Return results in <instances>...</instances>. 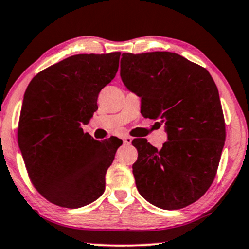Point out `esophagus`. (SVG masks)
I'll return each instance as SVG.
<instances>
[{
    "label": "esophagus",
    "instance_id": "esophagus-1",
    "mask_svg": "<svg viewBox=\"0 0 249 249\" xmlns=\"http://www.w3.org/2000/svg\"><path fill=\"white\" fill-rule=\"evenodd\" d=\"M123 140H124V143H126V144H131L132 140H133V138H131V137H128V135H126V137L123 138Z\"/></svg>",
    "mask_w": 249,
    "mask_h": 249
}]
</instances>
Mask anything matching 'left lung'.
<instances>
[{
	"instance_id": "1",
	"label": "left lung",
	"mask_w": 249,
	"mask_h": 249,
	"mask_svg": "<svg viewBox=\"0 0 249 249\" xmlns=\"http://www.w3.org/2000/svg\"><path fill=\"white\" fill-rule=\"evenodd\" d=\"M121 78L141 97L144 117L165 124L168 140L157 149L134 139L132 165L143 199L174 210L199 200L215 178L225 141L218 89L206 69L169 52L124 53Z\"/></svg>"
}]
</instances>
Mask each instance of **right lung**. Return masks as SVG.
<instances>
[{
	"label": "right lung",
	"instance_id": "1",
	"mask_svg": "<svg viewBox=\"0 0 249 249\" xmlns=\"http://www.w3.org/2000/svg\"><path fill=\"white\" fill-rule=\"evenodd\" d=\"M121 53L79 54L45 69L24 94L18 144L31 181L52 203L80 208L103 194L106 172L123 143L84 133L97 96L115 78Z\"/></svg>",
	"mask_w": 249,
	"mask_h": 249
}]
</instances>
